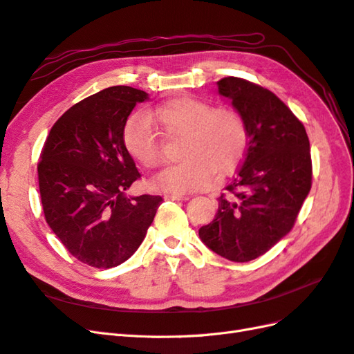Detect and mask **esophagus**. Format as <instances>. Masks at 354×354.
I'll return each instance as SVG.
<instances>
[{"label":"esophagus","instance_id":"esophagus-1","mask_svg":"<svg viewBox=\"0 0 354 354\" xmlns=\"http://www.w3.org/2000/svg\"><path fill=\"white\" fill-rule=\"evenodd\" d=\"M166 200H175V201H185L189 198V196H187V194H167V196H165Z\"/></svg>","mask_w":354,"mask_h":354}]
</instances>
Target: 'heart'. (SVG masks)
Instances as JSON below:
<instances>
[{"mask_svg": "<svg viewBox=\"0 0 354 354\" xmlns=\"http://www.w3.org/2000/svg\"><path fill=\"white\" fill-rule=\"evenodd\" d=\"M153 123L167 136H182L185 160L153 178L154 189L191 192L207 188L216 170L226 174L241 160L248 132L243 116L230 107L212 109L207 101L179 95L165 101L147 116L135 115L124 123V150L142 167L163 163V150Z\"/></svg>", "mask_w": 354, "mask_h": 354, "instance_id": "obj_1", "label": "heart"}]
</instances>
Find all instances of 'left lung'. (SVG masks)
Masks as SVG:
<instances>
[{"mask_svg": "<svg viewBox=\"0 0 354 354\" xmlns=\"http://www.w3.org/2000/svg\"><path fill=\"white\" fill-rule=\"evenodd\" d=\"M218 88L243 116L248 140L218 213L198 235L216 254L250 261L292 230L312 188L310 142L301 120L272 91L234 76Z\"/></svg>", "mask_w": 354, "mask_h": 354, "instance_id": "1", "label": "left lung"}]
</instances>
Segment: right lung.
<instances>
[{"label":"right lung","mask_w":354,"mask_h":354,"mask_svg":"<svg viewBox=\"0 0 354 354\" xmlns=\"http://www.w3.org/2000/svg\"><path fill=\"white\" fill-rule=\"evenodd\" d=\"M148 94L110 86L72 106L45 140L38 163L45 221L73 257L109 269L128 260L163 198L127 189L141 175L124 150L122 131Z\"/></svg>","instance_id":"obj_1"}]
</instances>
